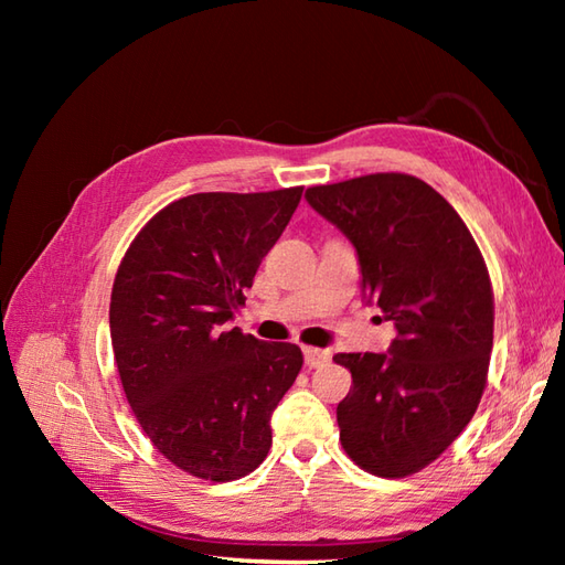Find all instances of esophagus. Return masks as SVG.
I'll list each match as a JSON object with an SVG mask.
<instances>
[{"instance_id": "obj_1", "label": "esophagus", "mask_w": 565, "mask_h": 565, "mask_svg": "<svg viewBox=\"0 0 565 565\" xmlns=\"http://www.w3.org/2000/svg\"><path fill=\"white\" fill-rule=\"evenodd\" d=\"M303 356H306V364L310 369L326 366L330 362V352L328 350H320V347H303Z\"/></svg>"}]
</instances>
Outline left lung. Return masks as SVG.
<instances>
[{
    "label": "left lung",
    "mask_w": 565,
    "mask_h": 565,
    "mask_svg": "<svg viewBox=\"0 0 565 565\" xmlns=\"http://www.w3.org/2000/svg\"><path fill=\"white\" fill-rule=\"evenodd\" d=\"M350 237L364 298L393 320L386 354H334L352 371L338 405L347 456L381 478L423 471L471 423L493 352V286L473 235L423 179L379 172L310 186Z\"/></svg>",
    "instance_id": "left-lung-1"
}]
</instances>
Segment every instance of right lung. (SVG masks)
I'll list each match as a JSON object with an SVG mask.
<instances>
[{
	"mask_svg": "<svg viewBox=\"0 0 565 565\" xmlns=\"http://www.w3.org/2000/svg\"><path fill=\"white\" fill-rule=\"evenodd\" d=\"M301 194L172 201L118 264L109 328L126 398L152 447L203 481H237L267 459L271 413L303 366L291 342L225 328Z\"/></svg>",
	"mask_w": 565,
	"mask_h": 565,
	"instance_id": "right-lung-1",
	"label": "right lung"
}]
</instances>
